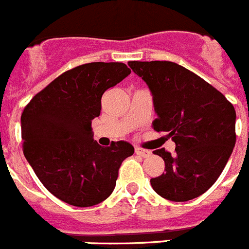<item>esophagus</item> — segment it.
<instances>
[{
	"instance_id": "esophagus-1",
	"label": "esophagus",
	"mask_w": 249,
	"mask_h": 249,
	"mask_svg": "<svg viewBox=\"0 0 249 249\" xmlns=\"http://www.w3.org/2000/svg\"><path fill=\"white\" fill-rule=\"evenodd\" d=\"M135 153L138 154V156L143 157V158H145V157H149L150 154H152V152L150 150H147V149H142V148H135Z\"/></svg>"
}]
</instances>
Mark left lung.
Masks as SVG:
<instances>
[{
    "label": "left lung",
    "mask_w": 249,
    "mask_h": 249,
    "mask_svg": "<svg viewBox=\"0 0 249 249\" xmlns=\"http://www.w3.org/2000/svg\"><path fill=\"white\" fill-rule=\"evenodd\" d=\"M147 83L157 119L153 128L167 131L176 144L171 156L163 148L154 154L164 160V172L150 179L154 191L171 201L202 195L224 170L235 145V110L223 93L173 62H129Z\"/></svg>",
    "instance_id": "8db88e82"
}]
</instances>
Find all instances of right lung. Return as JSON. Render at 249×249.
Segmentation results:
<instances>
[{
	"mask_svg": "<svg viewBox=\"0 0 249 249\" xmlns=\"http://www.w3.org/2000/svg\"><path fill=\"white\" fill-rule=\"evenodd\" d=\"M129 74L124 63L78 66L54 79L24 108L25 158L45 189L70 205L87 208L107 199L123 160L134 153L124 141L101 147L91 128L100 116L104 92Z\"/></svg>",
	"mask_w": 249,
	"mask_h": 249,
	"instance_id": "1",
	"label": "right lung"
}]
</instances>
